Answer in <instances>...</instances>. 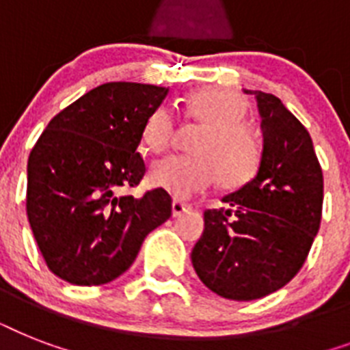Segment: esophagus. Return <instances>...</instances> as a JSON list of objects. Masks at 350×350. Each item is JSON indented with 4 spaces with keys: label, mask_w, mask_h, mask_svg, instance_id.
Segmentation results:
<instances>
[{
    "label": "esophagus",
    "mask_w": 350,
    "mask_h": 350,
    "mask_svg": "<svg viewBox=\"0 0 350 350\" xmlns=\"http://www.w3.org/2000/svg\"><path fill=\"white\" fill-rule=\"evenodd\" d=\"M187 211H191V205H187V203L180 202V200H174V202H172V216H174V218H180L181 214H185Z\"/></svg>",
    "instance_id": "34e87169"
}]
</instances>
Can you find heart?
I'll return each mask as SVG.
<instances>
[{
	"mask_svg": "<svg viewBox=\"0 0 350 350\" xmlns=\"http://www.w3.org/2000/svg\"><path fill=\"white\" fill-rule=\"evenodd\" d=\"M185 118L205 125L192 147L196 156H167L150 167L148 180L176 198H191L219 183L227 189L243 185L256 174L261 161L258 134L243 123L247 103L238 92L219 87L194 90L183 100ZM174 136V116L167 107L154 109L142 131L143 145L163 152Z\"/></svg>",
	"mask_w": 350,
	"mask_h": 350,
	"instance_id": "1",
	"label": "heart"
}]
</instances>
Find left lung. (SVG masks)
<instances>
[{"label": "left lung", "mask_w": 350, "mask_h": 350, "mask_svg": "<svg viewBox=\"0 0 350 350\" xmlns=\"http://www.w3.org/2000/svg\"><path fill=\"white\" fill-rule=\"evenodd\" d=\"M254 94L263 150L258 174L205 211L192 249L194 271L221 298L249 301L293 280L307 260L321 221L323 174L309 132L282 100Z\"/></svg>", "instance_id": "8db88e82"}]
</instances>
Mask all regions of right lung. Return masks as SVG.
<instances>
[{"instance_id": "add662e5", "label": "right lung", "mask_w": 350, "mask_h": 350, "mask_svg": "<svg viewBox=\"0 0 350 350\" xmlns=\"http://www.w3.org/2000/svg\"><path fill=\"white\" fill-rule=\"evenodd\" d=\"M169 89L112 81L52 118L29 156L27 216L46 267L72 285H101L134 263L172 214L163 189L123 196L145 174L136 152Z\"/></svg>"}]
</instances>
